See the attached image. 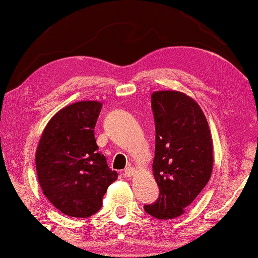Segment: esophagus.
Returning <instances> with one entry per match:
<instances>
[{
  "mask_svg": "<svg viewBox=\"0 0 258 258\" xmlns=\"http://www.w3.org/2000/svg\"><path fill=\"white\" fill-rule=\"evenodd\" d=\"M135 172H136V169L135 168L128 167V168L125 169V171H123V175H125L126 177H131V176L135 174Z\"/></svg>",
  "mask_w": 258,
  "mask_h": 258,
  "instance_id": "34e87169",
  "label": "esophagus"
}]
</instances>
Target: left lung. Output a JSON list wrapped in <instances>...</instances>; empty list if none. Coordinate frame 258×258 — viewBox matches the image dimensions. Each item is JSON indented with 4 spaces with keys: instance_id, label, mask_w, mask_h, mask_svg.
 Returning a JSON list of instances; mask_svg holds the SVG:
<instances>
[{
    "instance_id": "obj_1",
    "label": "left lung",
    "mask_w": 258,
    "mask_h": 258,
    "mask_svg": "<svg viewBox=\"0 0 258 258\" xmlns=\"http://www.w3.org/2000/svg\"><path fill=\"white\" fill-rule=\"evenodd\" d=\"M151 108L156 127L153 176L158 199L144 205L157 219L181 216L210 181L213 144L200 106L180 91H155Z\"/></svg>"
}]
</instances>
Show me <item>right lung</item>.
<instances>
[{
	"mask_svg": "<svg viewBox=\"0 0 258 258\" xmlns=\"http://www.w3.org/2000/svg\"><path fill=\"white\" fill-rule=\"evenodd\" d=\"M102 105L81 101L60 109L45 127L35 153L39 184L65 216L88 218L102 206L118 178L99 151L94 128Z\"/></svg>",
	"mask_w": 258,
	"mask_h": 258,
	"instance_id": "obj_1",
	"label": "right lung"
}]
</instances>
